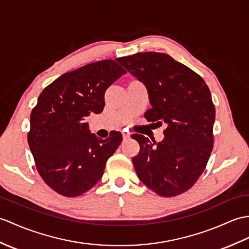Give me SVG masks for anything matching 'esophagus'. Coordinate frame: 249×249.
Returning a JSON list of instances; mask_svg holds the SVG:
<instances>
[{
  "mask_svg": "<svg viewBox=\"0 0 249 249\" xmlns=\"http://www.w3.org/2000/svg\"><path fill=\"white\" fill-rule=\"evenodd\" d=\"M122 134H123V139H128L130 137V135H131L130 132H127V131H123Z\"/></svg>",
  "mask_w": 249,
  "mask_h": 249,
  "instance_id": "esophagus-1",
  "label": "esophagus"
}]
</instances>
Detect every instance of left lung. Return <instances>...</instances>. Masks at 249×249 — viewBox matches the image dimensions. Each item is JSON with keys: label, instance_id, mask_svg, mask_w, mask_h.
Listing matches in <instances>:
<instances>
[{"label": "left lung", "instance_id": "left-lung-1", "mask_svg": "<svg viewBox=\"0 0 249 249\" xmlns=\"http://www.w3.org/2000/svg\"><path fill=\"white\" fill-rule=\"evenodd\" d=\"M115 60L145 85L152 106L145 119L166 125L158 143L131 136L140 144L132 158L139 179L161 196L186 192L204 172L213 148L215 108L209 88L167 54L146 52Z\"/></svg>", "mask_w": 249, "mask_h": 249}]
</instances>
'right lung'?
<instances>
[{"mask_svg":"<svg viewBox=\"0 0 249 249\" xmlns=\"http://www.w3.org/2000/svg\"><path fill=\"white\" fill-rule=\"evenodd\" d=\"M125 73L111 59L89 63L62 74L39 95L28 145L40 176L57 193L74 197L94 187L122 142L120 131L97 138L86 120L103 111L106 90Z\"/></svg>","mask_w":249,"mask_h":249,"instance_id":"right-lung-1","label":"right lung"}]
</instances>
